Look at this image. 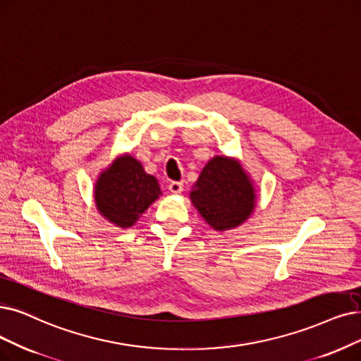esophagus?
I'll return each mask as SVG.
<instances>
[{
	"label": "esophagus",
	"mask_w": 361,
	"mask_h": 361,
	"mask_svg": "<svg viewBox=\"0 0 361 361\" xmlns=\"http://www.w3.org/2000/svg\"><path fill=\"white\" fill-rule=\"evenodd\" d=\"M169 190H170V192L171 194H175V195H178V194H180L182 192V190H183V183L182 182H170L169 183Z\"/></svg>",
	"instance_id": "34e87169"
}]
</instances>
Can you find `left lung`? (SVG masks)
Listing matches in <instances>:
<instances>
[{"mask_svg":"<svg viewBox=\"0 0 361 361\" xmlns=\"http://www.w3.org/2000/svg\"><path fill=\"white\" fill-rule=\"evenodd\" d=\"M192 206L214 229H235L256 207V190L247 171L234 157L214 155L201 170L190 192Z\"/></svg>","mask_w":361,"mask_h":361,"instance_id":"obj_1","label":"left lung"}]
</instances>
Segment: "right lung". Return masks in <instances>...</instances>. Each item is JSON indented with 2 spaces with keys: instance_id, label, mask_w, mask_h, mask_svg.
Wrapping results in <instances>:
<instances>
[{
  "instance_id": "obj_1",
  "label": "right lung",
  "mask_w": 361,
  "mask_h": 361,
  "mask_svg": "<svg viewBox=\"0 0 361 361\" xmlns=\"http://www.w3.org/2000/svg\"><path fill=\"white\" fill-rule=\"evenodd\" d=\"M163 192L158 180L128 152L99 173L93 198L99 213L118 228H132Z\"/></svg>"
}]
</instances>
